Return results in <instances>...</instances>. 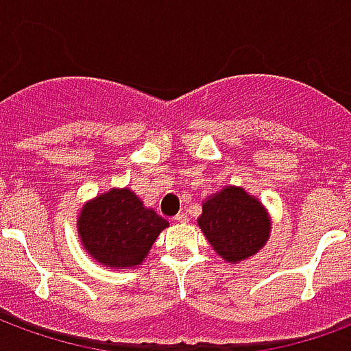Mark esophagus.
I'll use <instances>...</instances> for the list:
<instances>
[{
  "instance_id": "34e87169",
  "label": "esophagus",
  "mask_w": 351,
  "mask_h": 351,
  "mask_svg": "<svg viewBox=\"0 0 351 351\" xmlns=\"http://www.w3.org/2000/svg\"><path fill=\"white\" fill-rule=\"evenodd\" d=\"M173 221H176V223H186L188 221V216L186 214H176L175 218H173Z\"/></svg>"
}]
</instances>
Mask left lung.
I'll list each match as a JSON object with an SVG mask.
<instances>
[{
	"label": "left lung",
	"instance_id": "left-lung-1",
	"mask_svg": "<svg viewBox=\"0 0 351 351\" xmlns=\"http://www.w3.org/2000/svg\"><path fill=\"white\" fill-rule=\"evenodd\" d=\"M213 250L231 265L254 258L271 237V216L258 197L239 186H223L203 201L197 218Z\"/></svg>",
	"mask_w": 351,
	"mask_h": 351
}]
</instances>
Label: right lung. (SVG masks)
<instances>
[{"mask_svg": "<svg viewBox=\"0 0 351 351\" xmlns=\"http://www.w3.org/2000/svg\"><path fill=\"white\" fill-rule=\"evenodd\" d=\"M169 221L145 206L130 188H110L82 205L79 239L88 256L110 269H133L145 261Z\"/></svg>", "mask_w": 351, "mask_h": 351, "instance_id": "right-lung-1", "label": "right lung"}]
</instances>
